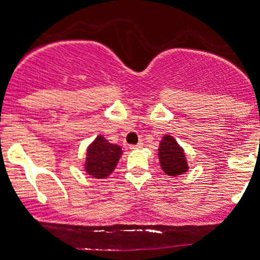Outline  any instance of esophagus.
<instances>
[{
  "label": "esophagus",
  "mask_w": 260,
  "mask_h": 260,
  "mask_svg": "<svg viewBox=\"0 0 260 260\" xmlns=\"http://www.w3.org/2000/svg\"><path fill=\"white\" fill-rule=\"evenodd\" d=\"M142 145H144V144H142V142H138L137 145H131V146H129V149H131V150L140 149V147H142Z\"/></svg>",
  "instance_id": "obj_1"
}]
</instances>
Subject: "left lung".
I'll use <instances>...</instances> for the list:
<instances>
[{"mask_svg": "<svg viewBox=\"0 0 260 260\" xmlns=\"http://www.w3.org/2000/svg\"><path fill=\"white\" fill-rule=\"evenodd\" d=\"M160 167L168 176L176 177L187 172L188 166L186 161L183 149L177 144L172 136L166 135L159 145Z\"/></svg>", "mask_w": 260, "mask_h": 260, "instance_id": "obj_1", "label": "left lung"}]
</instances>
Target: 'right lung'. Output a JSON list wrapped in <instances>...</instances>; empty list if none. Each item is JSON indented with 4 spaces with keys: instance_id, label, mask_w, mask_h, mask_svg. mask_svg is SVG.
Wrapping results in <instances>:
<instances>
[{
    "instance_id": "add662e5",
    "label": "right lung",
    "mask_w": 260,
    "mask_h": 260,
    "mask_svg": "<svg viewBox=\"0 0 260 260\" xmlns=\"http://www.w3.org/2000/svg\"><path fill=\"white\" fill-rule=\"evenodd\" d=\"M122 152V147L110 144L103 136H97L87 149L84 169L94 178H105L113 173Z\"/></svg>"
}]
</instances>
